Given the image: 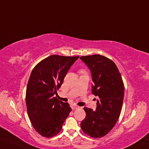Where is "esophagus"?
<instances>
[{
	"instance_id": "34e87169",
	"label": "esophagus",
	"mask_w": 149,
	"mask_h": 149,
	"mask_svg": "<svg viewBox=\"0 0 149 149\" xmlns=\"http://www.w3.org/2000/svg\"><path fill=\"white\" fill-rule=\"evenodd\" d=\"M78 108H79V106H77L76 105H71V109H72V110H74V109H77Z\"/></svg>"
}]
</instances>
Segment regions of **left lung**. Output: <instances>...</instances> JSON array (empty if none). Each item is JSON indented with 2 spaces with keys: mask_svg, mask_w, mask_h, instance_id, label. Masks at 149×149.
Listing matches in <instances>:
<instances>
[{
  "mask_svg": "<svg viewBox=\"0 0 149 149\" xmlns=\"http://www.w3.org/2000/svg\"><path fill=\"white\" fill-rule=\"evenodd\" d=\"M92 72L93 94L98 96L96 111L84 107L86 116L80 124L84 134L93 138L105 136L113 128L121 113L124 85L111 59L99 54L80 57Z\"/></svg>",
  "mask_w": 149,
  "mask_h": 149,
  "instance_id": "obj_1",
  "label": "left lung"
}]
</instances>
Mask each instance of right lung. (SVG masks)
<instances>
[{
    "label": "right lung",
    "instance_id": "obj_1",
    "mask_svg": "<svg viewBox=\"0 0 149 149\" xmlns=\"http://www.w3.org/2000/svg\"><path fill=\"white\" fill-rule=\"evenodd\" d=\"M79 56L52 55L34 67L26 90V105L30 121L42 137L58 134L71 108L56 97L68 70Z\"/></svg>",
    "mask_w": 149,
    "mask_h": 149
}]
</instances>
